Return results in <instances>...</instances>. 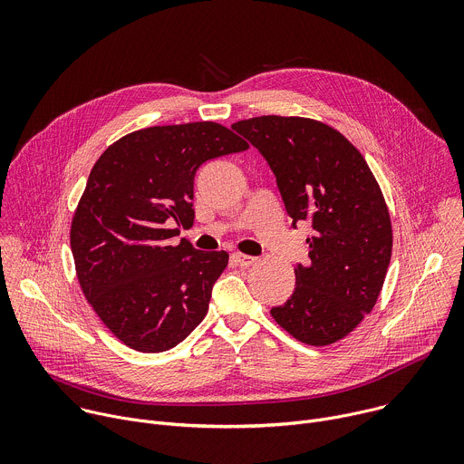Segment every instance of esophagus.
<instances>
[{
  "mask_svg": "<svg viewBox=\"0 0 464 464\" xmlns=\"http://www.w3.org/2000/svg\"><path fill=\"white\" fill-rule=\"evenodd\" d=\"M231 256H233V260L238 264V266H242V268H249V266H253V264L256 262V256L244 255V253H233Z\"/></svg>",
  "mask_w": 464,
  "mask_h": 464,
  "instance_id": "esophagus-1",
  "label": "esophagus"
}]
</instances>
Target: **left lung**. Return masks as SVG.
<instances>
[{
    "label": "left lung",
    "instance_id": "left-lung-1",
    "mask_svg": "<svg viewBox=\"0 0 464 464\" xmlns=\"http://www.w3.org/2000/svg\"><path fill=\"white\" fill-rule=\"evenodd\" d=\"M268 161L292 226L310 222L306 266L272 308L295 340L336 343L372 310L391 260L392 231L382 190L354 145L304 117L262 115L231 126Z\"/></svg>",
    "mask_w": 464,
    "mask_h": 464
}]
</instances>
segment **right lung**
Here are the masks:
<instances>
[{
  "mask_svg": "<svg viewBox=\"0 0 464 464\" xmlns=\"http://www.w3.org/2000/svg\"><path fill=\"white\" fill-rule=\"evenodd\" d=\"M246 149L209 121L150 126L115 141L93 165L72 251L86 299L130 349L169 351L206 317L229 255L172 238L194 222L196 170Z\"/></svg>",
  "mask_w": 464,
  "mask_h": 464,
  "instance_id": "add662e5",
  "label": "right lung"
}]
</instances>
